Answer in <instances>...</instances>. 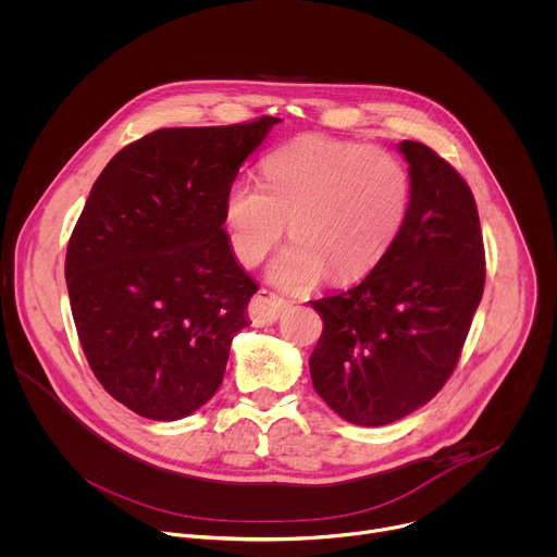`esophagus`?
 Returning <instances> with one entry per match:
<instances>
[{
  "mask_svg": "<svg viewBox=\"0 0 557 557\" xmlns=\"http://www.w3.org/2000/svg\"><path fill=\"white\" fill-rule=\"evenodd\" d=\"M284 308H286V301L282 297L262 288L249 304V319L253 325H260V327L271 325L273 321H277Z\"/></svg>",
  "mask_w": 557,
  "mask_h": 557,
  "instance_id": "obj_1",
  "label": "esophagus"
}]
</instances>
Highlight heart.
I'll list each match as a JSON object with an SVG mask.
<instances>
[{
    "mask_svg": "<svg viewBox=\"0 0 557 557\" xmlns=\"http://www.w3.org/2000/svg\"><path fill=\"white\" fill-rule=\"evenodd\" d=\"M264 186L238 180L223 201L234 256L256 267L290 221L295 243L271 264V280L304 288L321 277L367 275L397 240L410 175L388 149L327 136L297 138L262 162Z\"/></svg>",
    "mask_w": 557,
    "mask_h": 557,
    "instance_id": "heart-1",
    "label": "heart"
}]
</instances>
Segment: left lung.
<instances>
[{
  "label": "left lung",
  "instance_id": "left-lung-1",
  "mask_svg": "<svg viewBox=\"0 0 557 557\" xmlns=\"http://www.w3.org/2000/svg\"><path fill=\"white\" fill-rule=\"evenodd\" d=\"M410 206L388 253L354 288L312 301L323 334L312 386L345 421L388 425L451 377L486 282L475 197L434 149L399 143Z\"/></svg>",
  "mask_w": 557,
  "mask_h": 557
}]
</instances>
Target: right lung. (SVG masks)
<instances>
[{
    "label": "right lung",
    "mask_w": 557,
    "mask_h": 557,
    "mask_svg": "<svg viewBox=\"0 0 557 557\" xmlns=\"http://www.w3.org/2000/svg\"><path fill=\"white\" fill-rule=\"evenodd\" d=\"M275 116L164 127L95 180L66 247L71 314L90 371L153 421L199 410L221 386L258 284L236 262L223 201Z\"/></svg>",
    "instance_id": "right-lung-1"
}]
</instances>
